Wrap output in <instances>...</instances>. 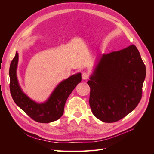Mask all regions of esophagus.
<instances>
[{
  "label": "esophagus",
  "instance_id": "obj_1",
  "mask_svg": "<svg viewBox=\"0 0 154 154\" xmlns=\"http://www.w3.org/2000/svg\"><path fill=\"white\" fill-rule=\"evenodd\" d=\"M88 76H89V75H88V74L86 72H84L82 73V79L83 80H87V79L88 78Z\"/></svg>",
  "mask_w": 154,
  "mask_h": 154
}]
</instances>
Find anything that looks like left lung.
I'll return each mask as SVG.
<instances>
[{
  "label": "left lung",
  "mask_w": 154,
  "mask_h": 154,
  "mask_svg": "<svg viewBox=\"0 0 154 154\" xmlns=\"http://www.w3.org/2000/svg\"><path fill=\"white\" fill-rule=\"evenodd\" d=\"M145 76V65L136 45L103 54L87 82L93 114L105 123L125 117L141 99Z\"/></svg>",
  "instance_id": "8db88e82"
}]
</instances>
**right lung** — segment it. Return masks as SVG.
<instances>
[{"label":"right lung","instance_id":"right-lung-1","mask_svg":"<svg viewBox=\"0 0 154 154\" xmlns=\"http://www.w3.org/2000/svg\"><path fill=\"white\" fill-rule=\"evenodd\" d=\"M18 54L17 52L10 64V88L15 103L35 122L48 123L58 119L63 115L67 99L82 80L81 73L70 76L60 83L49 99L43 103H37L21 90L17 78Z\"/></svg>","mask_w":154,"mask_h":154}]
</instances>
